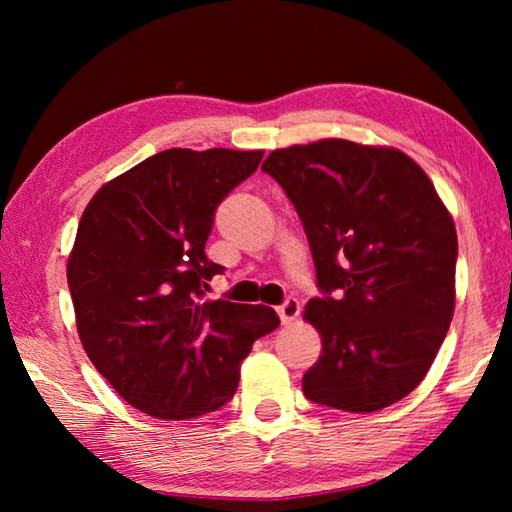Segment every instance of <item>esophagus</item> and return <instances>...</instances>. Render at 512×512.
I'll use <instances>...</instances> for the list:
<instances>
[{
	"label": "esophagus",
	"instance_id": "34e87169",
	"mask_svg": "<svg viewBox=\"0 0 512 512\" xmlns=\"http://www.w3.org/2000/svg\"><path fill=\"white\" fill-rule=\"evenodd\" d=\"M277 314H280L282 323H291V320H296L300 314V302L296 298H287L280 307H277Z\"/></svg>",
	"mask_w": 512,
	"mask_h": 512
}]
</instances>
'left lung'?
Masks as SVG:
<instances>
[{
	"label": "left lung",
	"mask_w": 512,
	"mask_h": 512,
	"mask_svg": "<svg viewBox=\"0 0 512 512\" xmlns=\"http://www.w3.org/2000/svg\"><path fill=\"white\" fill-rule=\"evenodd\" d=\"M262 169L296 207L323 291L305 307L323 339L302 377L305 397L352 413L400 402L427 375L454 316L452 214L427 173L391 146L296 144Z\"/></svg>",
	"instance_id": "left-lung-1"
}]
</instances>
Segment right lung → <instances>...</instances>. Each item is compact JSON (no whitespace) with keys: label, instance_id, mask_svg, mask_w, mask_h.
I'll return each mask as SVG.
<instances>
[{"label":"right lung","instance_id":"1","mask_svg":"<svg viewBox=\"0 0 512 512\" xmlns=\"http://www.w3.org/2000/svg\"><path fill=\"white\" fill-rule=\"evenodd\" d=\"M264 151L169 149L103 185L67 262L76 329L110 386L162 420L232 400L241 361L280 325L271 307L205 300L214 212Z\"/></svg>","mask_w":512,"mask_h":512}]
</instances>
